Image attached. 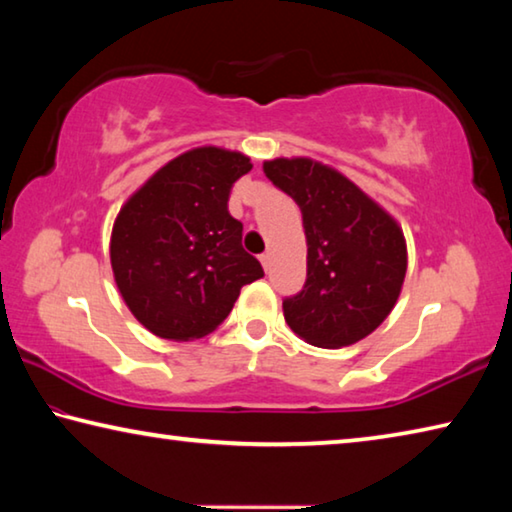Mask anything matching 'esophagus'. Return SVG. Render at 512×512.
I'll use <instances>...</instances> for the list:
<instances>
[{
  "label": "esophagus",
  "instance_id": "esophagus-1",
  "mask_svg": "<svg viewBox=\"0 0 512 512\" xmlns=\"http://www.w3.org/2000/svg\"><path fill=\"white\" fill-rule=\"evenodd\" d=\"M259 262H262L264 271H268V268H271V253H262V255H259Z\"/></svg>",
  "mask_w": 512,
  "mask_h": 512
}]
</instances>
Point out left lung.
I'll return each mask as SVG.
<instances>
[{"instance_id":"obj_1","label":"left lung","mask_w":512,"mask_h":512,"mask_svg":"<svg viewBox=\"0 0 512 512\" xmlns=\"http://www.w3.org/2000/svg\"><path fill=\"white\" fill-rule=\"evenodd\" d=\"M271 183L298 203L307 280L282 300L284 318L318 348H345L384 323L406 275L404 235L339 171L307 158L264 162Z\"/></svg>"}]
</instances>
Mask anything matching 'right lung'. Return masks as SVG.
Wrapping results in <instances>:
<instances>
[{
	"label": "right lung",
	"mask_w": 512,
	"mask_h": 512,
	"mask_svg": "<svg viewBox=\"0 0 512 512\" xmlns=\"http://www.w3.org/2000/svg\"><path fill=\"white\" fill-rule=\"evenodd\" d=\"M253 169L216 146L187 151L149 178L115 221L110 262L119 293L160 339H201L219 327L241 287L264 275L241 246L230 189Z\"/></svg>",
	"instance_id": "right-lung-1"
}]
</instances>
